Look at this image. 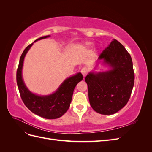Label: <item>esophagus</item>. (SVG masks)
Masks as SVG:
<instances>
[{
  "label": "esophagus",
  "instance_id": "1",
  "mask_svg": "<svg viewBox=\"0 0 152 152\" xmlns=\"http://www.w3.org/2000/svg\"><path fill=\"white\" fill-rule=\"evenodd\" d=\"M87 72H88V69H87V68L84 67V68H82V70H81V73H82V74L83 75V76H84H84H86V75H87Z\"/></svg>",
  "mask_w": 152,
  "mask_h": 152
}]
</instances>
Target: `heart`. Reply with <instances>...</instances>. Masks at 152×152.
<instances>
[{"instance_id":"obj_1","label":"heart","mask_w":152,"mask_h":152,"mask_svg":"<svg viewBox=\"0 0 152 152\" xmlns=\"http://www.w3.org/2000/svg\"><path fill=\"white\" fill-rule=\"evenodd\" d=\"M91 42H85L83 44V45H82V46L84 47V48H89L90 47L91 45Z\"/></svg>"}]
</instances>
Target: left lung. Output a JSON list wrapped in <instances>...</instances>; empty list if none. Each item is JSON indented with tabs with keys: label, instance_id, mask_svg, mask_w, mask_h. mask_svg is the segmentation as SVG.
<instances>
[{
	"label": "left lung",
	"instance_id": "left-lung-1",
	"mask_svg": "<svg viewBox=\"0 0 152 152\" xmlns=\"http://www.w3.org/2000/svg\"><path fill=\"white\" fill-rule=\"evenodd\" d=\"M98 60L110 69L92 72L86 77L89 103L100 114H114L125 107L130 98L134 84L132 59L122 44L113 39Z\"/></svg>",
	"mask_w": 152,
	"mask_h": 152
}]
</instances>
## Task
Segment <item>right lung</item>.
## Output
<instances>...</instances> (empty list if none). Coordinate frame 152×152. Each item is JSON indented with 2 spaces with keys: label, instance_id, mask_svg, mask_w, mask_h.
<instances>
[{
  "label": "right lung",
  "instance_id": "1",
  "mask_svg": "<svg viewBox=\"0 0 152 152\" xmlns=\"http://www.w3.org/2000/svg\"><path fill=\"white\" fill-rule=\"evenodd\" d=\"M50 35L42 37L36 41L49 37ZM34 42L26 48L20 57L16 72V82L21 98L26 107L31 112L47 119H55L61 117L70 107L72 96L77 84L83 79L81 73L67 78L58 89L49 95L40 96L31 93L27 88L22 77V69L24 59Z\"/></svg>",
  "mask_w": 152,
  "mask_h": 152
}]
</instances>
